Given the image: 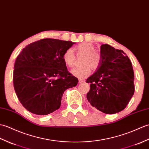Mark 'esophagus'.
<instances>
[{
	"label": "esophagus",
	"mask_w": 149,
	"mask_h": 149,
	"mask_svg": "<svg viewBox=\"0 0 149 149\" xmlns=\"http://www.w3.org/2000/svg\"><path fill=\"white\" fill-rule=\"evenodd\" d=\"M79 81V83H84V82H85V80H82V79H79L78 80Z\"/></svg>",
	"instance_id": "34e87169"
}]
</instances>
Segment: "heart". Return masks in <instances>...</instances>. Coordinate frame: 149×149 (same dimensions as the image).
<instances>
[{
  "instance_id": "heart-1",
  "label": "heart",
  "mask_w": 149,
  "mask_h": 149,
  "mask_svg": "<svg viewBox=\"0 0 149 149\" xmlns=\"http://www.w3.org/2000/svg\"><path fill=\"white\" fill-rule=\"evenodd\" d=\"M93 45L88 42H82L76 47V51L78 54L84 55L82 58V67L76 68L71 71V74L80 79H84L90 74L91 67L95 69L100 64L101 56L98 52L94 51ZM62 59L64 64L68 67L71 68L74 63V54L72 48H68L64 52Z\"/></svg>"
}]
</instances>
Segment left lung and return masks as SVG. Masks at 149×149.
<instances>
[{
	"mask_svg": "<svg viewBox=\"0 0 149 149\" xmlns=\"http://www.w3.org/2000/svg\"><path fill=\"white\" fill-rule=\"evenodd\" d=\"M100 56L96 71L86 81L91 84L87 98L102 113H116L126 107L134 94L133 66L122 49L107 44L101 46Z\"/></svg>",
	"mask_w": 149,
	"mask_h": 149,
	"instance_id": "obj_1",
	"label": "left lung"
}]
</instances>
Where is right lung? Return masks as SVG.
Here are the masks:
<instances>
[{
    "instance_id": "1",
    "label": "right lung",
    "mask_w": 149,
    "mask_h": 149,
    "mask_svg": "<svg viewBox=\"0 0 149 149\" xmlns=\"http://www.w3.org/2000/svg\"><path fill=\"white\" fill-rule=\"evenodd\" d=\"M74 42L42 39L22 49L16 59L13 85L19 102L39 115L58 110L66 89L77 86V78L68 70L62 59Z\"/></svg>"
}]
</instances>
